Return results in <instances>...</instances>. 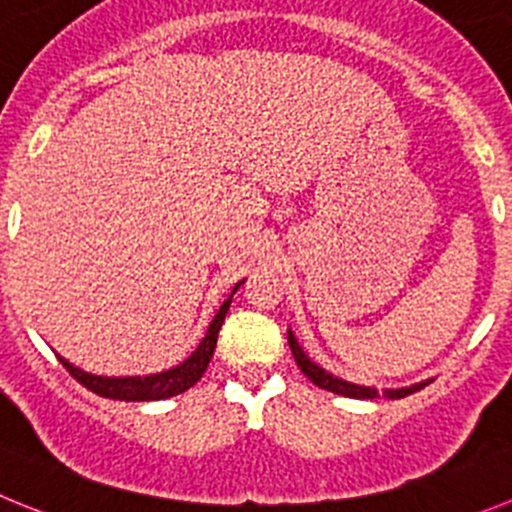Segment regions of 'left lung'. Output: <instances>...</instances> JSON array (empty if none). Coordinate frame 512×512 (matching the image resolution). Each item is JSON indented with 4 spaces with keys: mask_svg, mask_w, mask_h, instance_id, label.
<instances>
[{
    "mask_svg": "<svg viewBox=\"0 0 512 512\" xmlns=\"http://www.w3.org/2000/svg\"><path fill=\"white\" fill-rule=\"evenodd\" d=\"M288 344H290V352H293V357H296V365L301 367L303 375L308 377V380L313 382V385H319V388L329 390V393H336V395H344V398H359V400H367V398H377V388H370V385H357V382H347L342 380V377L331 375V372H326L324 367H319L316 362H313L311 357H308L306 352L301 349V344H298V339L293 336V331L288 329ZM428 382H431V377L428 380H421L416 382V385H408V388H385L382 390V395L385 398H405V395L416 393V390L426 388Z\"/></svg>",
    "mask_w": 512,
    "mask_h": 512,
    "instance_id": "obj_1",
    "label": "left lung"
}]
</instances>
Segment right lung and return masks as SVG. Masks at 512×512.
Returning a JSON list of instances; mask_svg holds the SVG:
<instances>
[{
  "label": "right lung",
  "instance_id": "1",
  "mask_svg": "<svg viewBox=\"0 0 512 512\" xmlns=\"http://www.w3.org/2000/svg\"><path fill=\"white\" fill-rule=\"evenodd\" d=\"M245 283V280H239L234 285V290L229 293L227 301L219 306L216 316L211 319L209 329H206V336L201 339V344L191 352V357H186L181 365L170 367V370L155 372V375H135V377H107V375H91V372L81 370L73 362H68L66 357L58 354V359L63 362L68 372L76 377L84 388H89L91 393L101 395V398H112V400H163V398H173V395L186 393L188 388H193L196 382L204 377L206 367H209L211 357H214L216 349V336H219V329L224 324V316L229 311V303H232V296L237 293L239 285Z\"/></svg>",
  "mask_w": 512,
  "mask_h": 512
}]
</instances>
